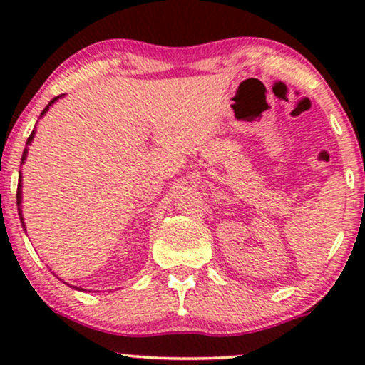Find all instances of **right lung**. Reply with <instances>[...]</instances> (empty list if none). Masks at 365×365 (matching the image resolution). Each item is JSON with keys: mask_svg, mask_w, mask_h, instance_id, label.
I'll use <instances>...</instances> for the list:
<instances>
[{"mask_svg": "<svg viewBox=\"0 0 365 365\" xmlns=\"http://www.w3.org/2000/svg\"><path fill=\"white\" fill-rule=\"evenodd\" d=\"M58 98H61V96H58ZM58 98H53L51 101H49L48 106H46L44 110H43V113H41V116H43L44 113L49 110V106H51V104H53L54 101H56ZM34 133H36V130H32V133H31V135H29V139H27V144H31L32 139H34ZM25 158H27V149H25V150H24V154H22V163L25 161ZM20 204H22V175H20L19 188H16V206H19V215H20V221H22V226H24V228H25V225H24V217H22V211H20Z\"/></svg>", "mask_w": 365, "mask_h": 365, "instance_id": "add662e5", "label": "right lung"}]
</instances>
